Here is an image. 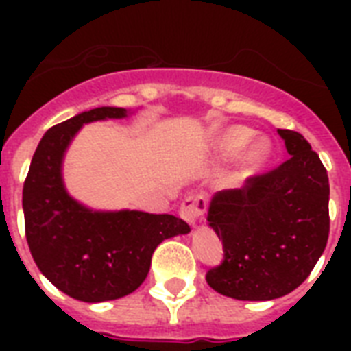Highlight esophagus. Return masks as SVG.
<instances>
[{"mask_svg": "<svg viewBox=\"0 0 351 351\" xmlns=\"http://www.w3.org/2000/svg\"><path fill=\"white\" fill-rule=\"evenodd\" d=\"M206 209H208V200L204 197H187L184 200L180 208V217L186 220L189 226H195L198 224V220L202 219V215L206 213Z\"/></svg>", "mask_w": 351, "mask_h": 351, "instance_id": "34e87169", "label": "esophagus"}]
</instances>
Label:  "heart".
Here are the masks:
<instances>
[{
    "instance_id": "1",
    "label": "heart",
    "mask_w": 351,
    "mask_h": 351,
    "mask_svg": "<svg viewBox=\"0 0 351 351\" xmlns=\"http://www.w3.org/2000/svg\"><path fill=\"white\" fill-rule=\"evenodd\" d=\"M253 129L245 125L226 127L213 143V156L217 162H230L240 154V171L255 173L266 164L273 153V143L267 136H256Z\"/></svg>"
}]
</instances>
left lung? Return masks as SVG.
I'll use <instances>...</instances> for the list:
<instances>
[{"mask_svg": "<svg viewBox=\"0 0 351 351\" xmlns=\"http://www.w3.org/2000/svg\"><path fill=\"white\" fill-rule=\"evenodd\" d=\"M291 158L242 189L215 193L209 228L224 261L206 280L237 300H273L304 282L326 247L330 184L321 158L300 132L277 129Z\"/></svg>", "mask_w": 351, "mask_h": 351, "instance_id": "obj_1", "label": "left lung"}]
</instances>
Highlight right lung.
I'll return each mask as SVG.
<instances>
[{
	"label": "right lung",
	"mask_w": 351,
	"mask_h": 351,
	"mask_svg": "<svg viewBox=\"0 0 351 351\" xmlns=\"http://www.w3.org/2000/svg\"><path fill=\"white\" fill-rule=\"evenodd\" d=\"M134 112L96 107L51 127L36 147L25 180V234L30 255L60 291L82 302H106L132 293L147 277L156 245L191 231L175 215L93 209L65 187L63 160L80 129Z\"/></svg>",
	"instance_id": "add662e5"
}]
</instances>
